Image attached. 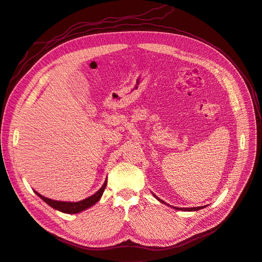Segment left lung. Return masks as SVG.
<instances>
[{"mask_svg": "<svg viewBox=\"0 0 262 262\" xmlns=\"http://www.w3.org/2000/svg\"><path fill=\"white\" fill-rule=\"evenodd\" d=\"M155 198H157L156 195H155ZM157 199H158V198H157ZM158 200H160L161 202H163L164 203V201L163 200H161V199H158ZM202 208H204V207H195V208H173V209H176V210H182V211H198V210H200V209H202Z\"/></svg>", "mask_w": 262, "mask_h": 262, "instance_id": "obj_1", "label": "left lung"}]
</instances>
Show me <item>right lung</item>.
Here are the masks:
<instances>
[{"instance_id": "add662e5", "label": "right lung", "mask_w": 262, "mask_h": 262, "mask_svg": "<svg viewBox=\"0 0 262 262\" xmlns=\"http://www.w3.org/2000/svg\"><path fill=\"white\" fill-rule=\"evenodd\" d=\"M107 186V179L105 180L104 185H102V187L98 190V191L96 193H94L93 195L86 198V199L82 200V201H78V202H63V201H55V200H52V199H49V198H46L41 194H39L38 192L37 195L40 196L41 199L46 202L48 203L50 207H52L53 209L58 210V211H61L63 213H69V214H74V213H78L81 211H84L86 210L87 208L92 207V205H94L96 202L99 201V199L101 198L102 193H104V190Z\"/></svg>"}]
</instances>
